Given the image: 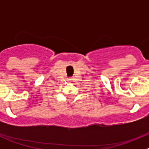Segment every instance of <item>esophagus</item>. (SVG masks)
<instances>
[{"instance_id": "esophagus-1", "label": "esophagus", "mask_w": 149, "mask_h": 149, "mask_svg": "<svg viewBox=\"0 0 149 149\" xmlns=\"http://www.w3.org/2000/svg\"><path fill=\"white\" fill-rule=\"evenodd\" d=\"M69 80H70V81H71V80H72V79H69Z\"/></svg>"}]
</instances>
